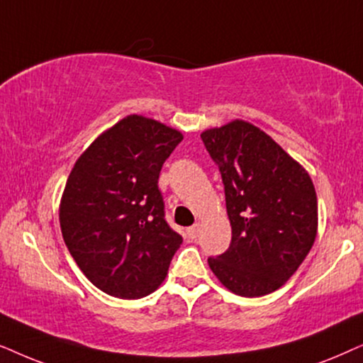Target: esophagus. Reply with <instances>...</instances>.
Listing matches in <instances>:
<instances>
[{
  "label": "esophagus",
  "mask_w": 363,
  "mask_h": 363,
  "mask_svg": "<svg viewBox=\"0 0 363 363\" xmlns=\"http://www.w3.org/2000/svg\"><path fill=\"white\" fill-rule=\"evenodd\" d=\"M199 232H201V227H199V224H194L192 227H187V229H186L187 238H189L191 240L197 239V235H199Z\"/></svg>",
  "instance_id": "obj_1"
}]
</instances>
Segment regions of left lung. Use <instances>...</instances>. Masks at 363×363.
Returning <instances> with one entry per match:
<instances>
[{
    "label": "left lung",
    "mask_w": 363,
    "mask_h": 363,
    "mask_svg": "<svg viewBox=\"0 0 363 363\" xmlns=\"http://www.w3.org/2000/svg\"><path fill=\"white\" fill-rule=\"evenodd\" d=\"M202 143L219 167L232 240L209 267L242 297L277 291L311 252L317 235L312 179L272 138L245 121L207 129Z\"/></svg>",
    "instance_id": "8db88e82"
}]
</instances>
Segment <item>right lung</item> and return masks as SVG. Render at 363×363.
<instances>
[{
  "label": "right lung",
  "instance_id": "right-lung-1",
  "mask_svg": "<svg viewBox=\"0 0 363 363\" xmlns=\"http://www.w3.org/2000/svg\"><path fill=\"white\" fill-rule=\"evenodd\" d=\"M182 134L131 114L77 159L60 206L62 239L99 291L141 298L166 279L182 238L164 219L162 164Z\"/></svg>",
  "mask_w": 363,
  "mask_h": 363
}]
</instances>
